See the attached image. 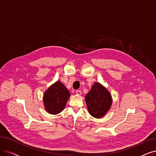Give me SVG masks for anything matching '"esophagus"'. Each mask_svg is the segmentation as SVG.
Returning <instances> with one entry per match:
<instances>
[{
	"label": "esophagus",
	"instance_id": "obj_1",
	"mask_svg": "<svg viewBox=\"0 0 156 156\" xmlns=\"http://www.w3.org/2000/svg\"><path fill=\"white\" fill-rule=\"evenodd\" d=\"M76 94L77 95H81V94H82V92H81V90H76Z\"/></svg>",
	"mask_w": 156,
	"mask_h": 156
}]
</instances>
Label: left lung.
Listing matches in <instances>:
<instances>
[{
    "mask_svg": "<svg viewBox=\"0 0 156 156\" xmlns=\"http://www.w3.org/2000/svg\"><path fill=\"white\" fill-rule=\"evenodd\" d=\"M85 101L90 114L95 118L103 117L112 106V96L105 88L95 83L85 96Z\"/></svg>",
    "mask_w": 156,
    "mask_h": 156,
    "instance_id": "left-lung-1",
    "label": "left lung"
}]
</instances>
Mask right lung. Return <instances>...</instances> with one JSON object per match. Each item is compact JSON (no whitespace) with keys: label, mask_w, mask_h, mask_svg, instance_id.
Here are the masks:
<instances>
[{"label":"right lung","mask_w":156,"mask_h":156,"mask_svg":"<svg viewBox=\"0 0 156 156\" xmlns=\"http://www.w3.org/2000/svg\"><path fill=\"white\" fill-rule=\"evenodd\" d=\"M70 96L69 90L60 82L51 85L44 94L43 102L46 111L51 114L61 112Z\"/></svg>","instance_id":"add662e5"}]
</instances>
